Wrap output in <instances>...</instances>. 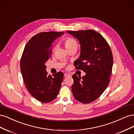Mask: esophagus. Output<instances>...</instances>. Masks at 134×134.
<instances>
[{"instance_id":"esophagus-1","label":"esophagus","mask_w":134,"mask_h":134,"mask_svg":"<svg viewBox=\"0 0 134 134\" xmlns=\"http://www.w3.org/2000/svg\"><path fill=\"white\" fill-rule=\"evenodd\" d=\"M70 75H71V74L69 73V72H65V73L64 74L65 76H69Z\"/></svg>"}]
</instances>
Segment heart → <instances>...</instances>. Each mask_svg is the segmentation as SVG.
Listing matches in <instances>:
<instances>
[{"mask_svg":"<svg viewBox=\"0 0 134 134\" xmlns=\"http://www.w3.org/2000/svg\"><path fill=\"white\" fill-rule=\"evenodd\" d=\"M64 45L68 50H69L72 48L78 47V43L75 40L71 37H67L64 40ZM55 50V48H54V51Z\"/></svg>","mask_w":134,"mask_h":134,"instance_id":"obj_1","label":"heart"}]
</instances>
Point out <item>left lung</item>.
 Segmentation results:
<instances>
[{
  "label": "left lung",
  "mask_w": 134,
  "mask_h": 134,
  "mask_svg": "<svg viewBox=\"0 0 134 134\" xmlns=\"http://www.w3.org/2000/svg\"><path fill=\"white\" fill-rule=\"evenodd\" d=\"M66 32L80 44V55L75 61V66L86 73L82 78L76 74L72 75V94L80 102H92L102 94L110 81L113 66L111 50L105 38L94 30Z\"/></svg>",
  "instance_id": "left-lung-1"
}]
</instances>
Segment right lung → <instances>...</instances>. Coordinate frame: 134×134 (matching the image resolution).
I'll use <instances>...</instances> for the list:
<instances>
[{"mask_svg": "<svg viewBox=\"0 0 134 134\" xmlns=\"http://www.w3.org/2000/svg\"><path fill=\"white\" fill-rule=\"evenodd\" d=\"M64 33L41 32L32 37L24 48L20 63L21 71L27 90L37 100L51 102L57 97L64 74L58 72L47 74L45 63L50 57L52 43Z\"/></svg>", "mask_w": 134, "mask_h": 134, "instance_id": "add662e5", "label": "right lung"}]
</instances>
